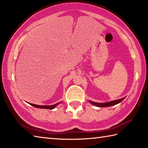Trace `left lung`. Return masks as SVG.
<instances>
[{
    "instance_id": "obj_1",
    "label": "left lung",
    "mask_w": 148,
    "mask_h": 148,
    "mask_svg": "<svg viewBox=\"0 0 148 148\" xmlns=\"http://www.w3.org/2000/svg\"><path fill=\"white\" fill-rule=\"evenodd\" d=\"M125 98V97L119 99V100H113V101H111L109 102H106V103H97V102H95L92 101H89L90 103L91 104H92L93 106H97V107H110V106H114V105H116L118 103H120L121 101H122Z\"/></svg>"
}]
</instances>
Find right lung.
<instances>
[{
    "instance_id": "right-lung-1",
    "label": "right lung",
    "mask_w": 148,
    "mask_h": 148,
    "mask_svg": "<svg viewBox=\"0 0 148 148\" xmlns=\"http://www.w3.org/2000/svg\"><path fill=\"white\" fill-rule=\"evenodd\" d=\"M61 103V102H58V103H56L54 105H52V106H39V105H36V104H33V103H29V105H31V106H34L35 107H37V108H40V109H54L55 107L59 105Z\"/></svg>"
}]
</instances>
